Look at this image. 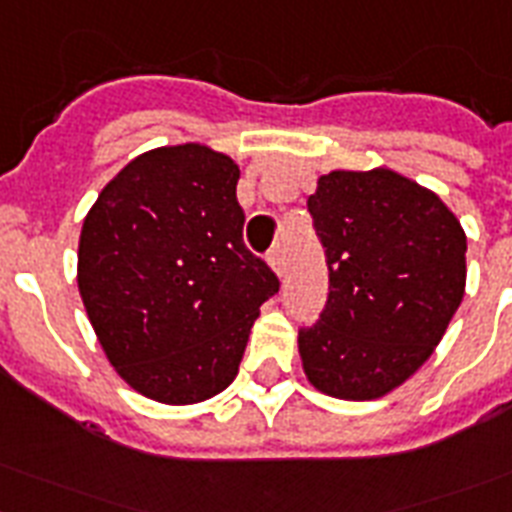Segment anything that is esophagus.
I'll list each match as a JSON object with an SVG mask.
<instances>
[{
	"label": "esophagus",
	"instance_id": "34e87169",
	"mask_svg": "<svg viewBox=\"0 0 512 512\" xmlns=\"http://www.w3.org/2000/svg\"><path fill=\"white\" fill-rule=\"evenodd\" d=\"M268 263H271V268L276 273H284V268H287V249H284V244H273L271 252H268Z\"/></svg>",
	"mask_w": 512,
	"mask_h": 512
}]
</instances>
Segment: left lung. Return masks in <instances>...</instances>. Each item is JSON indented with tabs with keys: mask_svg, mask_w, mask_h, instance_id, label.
<instances>
[{
	"mask_svg": "<svg viewBox=\"0 0 512 512\" xmlns=\"http://www.w3.org/2000/svg\"><path fill=\"white\" fill-rule=\"evenodd\" d=\"M329 271L327 305L300 327L308 380L372 401L412 377L465 292V231L436 193L390 170L329 172L308 196Z\"/></svg>",
	"mask_w": 512,
	"mask_h": 512,
	"instance_id": "obj_1",
	"label": "left lung"
}]
</instances>
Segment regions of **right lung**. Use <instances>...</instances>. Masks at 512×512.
<instances>
[{
    "label": "right lung",
    "mask_w": 512,
    "mask_h": 512,
    "mask_svg": "<svg viewBox=\"0 0 512 512\" xmlns=\"http://www.w3.org/2000/svg\"><path fill=\"white\" fill-rule=\"evenodd\" d=\"M239 167L199 143L132 159L79 239V292L116 372L162 404L217 396L279 292L244 244Z\"/></svg>",
    "instance_id": "right-lung-1"
}]
</instances>
